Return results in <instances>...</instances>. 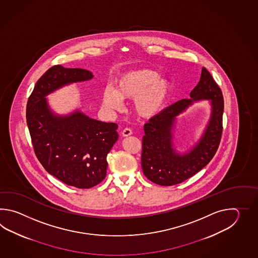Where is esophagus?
Listing matches in <instances>:
<instances>
[{"instance_id":"esophagus-1","label":"esophagus","mask_w":258,"mask_h":258,"mask_svg":"<svg viewBox=\"0 0 258 258\" xmlns=\"http://www.w3.org/2000/svg\"><path fill=\"white\" fill-rule=\"evenodd\" d=\"M132 134H133V132H132V130L130 129V128H125V129H123L122 132H121V135H122V137H130Z\"/></svg>"}]
</instances>
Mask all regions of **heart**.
<instances>
[{"instance_id":"heart-1","label":"heart","mask_w":258,"mask_h":258,"mask_svg":"<svg viewBox=\"0 0 258 258\" xmlns=\"http://www.w3.org/2000/svg\"><path fill=\"white\" fill-rule=\"evenodd\" d=\"M172 85L158 72L137 68L121 74L115 80V88L105 87L102 104L110 112L122 109L123 99H134V109L142 118H153L164 109L170 99Z\"/></svg>"}]
</instances>
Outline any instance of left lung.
Returning a JSON list of instances; mask_svg holds the SVG:
<instances>
[{"label":"left lung","mask_w":258,"mask_h":258,"mask_svg":"<svg viewBox=\"0 0 258 258\" xmlns=\"http://www.w3.org/2000/svg\"><path fill=\"white\" fill-rule=\"evenodd\" d=\"M209 100V121L198 143L183 154L175 150L174 140L176 117L193 104ZM223 96L212 76L205 67L190 99L170 105L145 124L141 165L149 181L162 186L181 183L209 164L219 148L222 134Z\"/></svg>","instance_id":"8db88e82"}]
</instances>
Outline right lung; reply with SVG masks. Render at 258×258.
Listing matches in <instances>:
<instances>
[{
  "mask_svg": "<svg viewBox=\"0 0 258 258\" xmlns=\"http://www.w3.org/2000/svg\"><path fill=\"white\" fill-rule=\"evenodd\" d=\"M93 77L85 69L52 66L35 85L27 105L28 130L39 162L50 175L81 189L95 186L106 177L107 155L118 140V125L92 119L80 110L55 113L47 96Z\"/></svg>",
  "mask_w": 258,
  "mask_h": 258,
  "instance_id": "right-lung-1",
  "label": "right lung"
}]
</instances>
